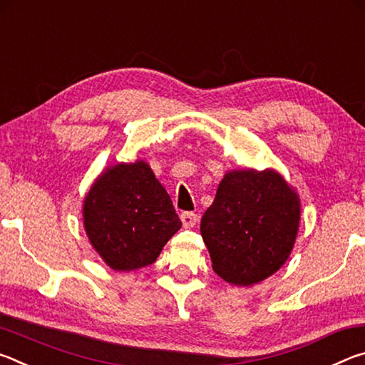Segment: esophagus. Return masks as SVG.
<instances>
[{
  "label": "esophagus",
  "instance_id": "34e87169",
  "mask_svg": "<svg viewBox=\"0 0 365 365\" xmlns=\"http://www.w3.org/2000/svg\"><path fill=\"white\" fill-rule=\"evenodd\" d=\"M180 220L185 228H193L197 222V215L195 212H183L180 215Z\"/></svg>",
  "mask_w": 365,
  "mask_h": 365
}]
</instances>
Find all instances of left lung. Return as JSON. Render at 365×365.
<instances>
[{"label":"left lung","mask_w":365,"mask_h":365,"mask_svg":"<svg viewBox=\"0 0 365 365\" xmlns=\"http://www.w3.org/2000/svg\"><path fill=\"white\" fill-rule=\"evenodd\" d=\"M299 220V195L279 172L228 170L200 230L215 274L235 287H251L287 262Z\"/></svg>","instance_id":"8db88e82"}]
</instances>
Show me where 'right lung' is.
Wrapping results in <instances>:
<instances>
[{"label":"right lung","mask_w":365,"mask_h":365,"mask_svg":"<svg viewBox=\"0 0 365 365\" xmlns=\"http://www.w3.org/2000/svg\"><path fill=\"white\" fill-rule=\"evenodd\" d=\"M82 214L90 245L117 272L153 264L182 227L168 191L141 159L104 169L85 196Z\"/></svg>","instance_id":"right-lung-1"}]
</instances>
